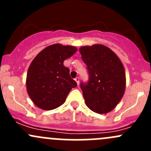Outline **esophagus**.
<instances>
[{
	"instance_id": "obj_1",
	"label": "esophagus",
	"mask_w": 151,
	"mask_h": 151,
	"mask_svg": "<svg viewBox=\"0 0 151 151\" xmlns=\"http://www.w3.org/2000/svg\"><path fill=\"white\" fill-rule=\"evenodd\" d=\"M74 80H75V81H76L77 84L79 85V84H80V78H79V77H76V78L74 79Z\"/></svg>"
}]
</instances>
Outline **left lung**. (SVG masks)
<instances>
[{
    "label": "left lung",
    "instance_id": "obj_1",
    "mask_svg": "<svg viewBox=\"0 0 151 151\" xmlns=\"http://www.w3.org/2000/svg\"><path fill=\"white\" fill-rule=\"evenodd\" d=\"M80 52L88 73V82L80 83L86 105L96 113H107L124 93L126 73L122 63L104 45L82 47Z\"/></svg>",
    "mask_w": 151,
    "mask_h": 151
}]
</instances>
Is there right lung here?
<instances>
[{
    "label": "right lung",
    "instance_id": "add662e5",
    "mask_svg": "<svg viewBox=\"0 0 151 151\" xmlns=\"http://www.w3.org/2000/svg\"><path fill=\"white\" fill-rule=\"evenodd\" d=\"M77 49L59 44L50 45L33 59L27 74L28 93L38 107L45 110L62 105L71 88L77 86L69 75V68L63 61Z\"/></svg>",
    "mask_w": 151,
    "mask_h": 151
}]
</instances>
